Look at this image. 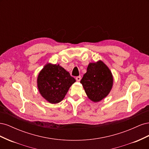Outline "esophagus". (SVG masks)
Masks as SVG:
<instances>
[{
	"label": "esophagus",
	"mask_w": 149,
	"mask_h": 149,
	"mask_svg": "<svg viewBox=\"0 0 149 149\" xmlns=\"http://www.w3.org/2000/svg\"><path fill=\"white\" fill-rule=\"evenodd\" d=\"M81 79V76H77V77L76 78V80L77 81H80Z\"/></svg>",
	"instance_id": "1"
}]
</instances>
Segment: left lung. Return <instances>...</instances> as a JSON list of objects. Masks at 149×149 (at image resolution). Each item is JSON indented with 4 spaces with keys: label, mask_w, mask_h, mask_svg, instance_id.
I'll list each match as a JSON object with an SVG mask.
<instances>
[{
    "label": "left lung",
    "mask_w": 149,
    "mask_h": 149,
    "mask_svg": "<svg viewBox=\"0 0 149 149\" xmlns=\"http://www.w3.org/2000/svg\"><path fill=\"white\" fill-rule=\"evenodd\" d=\"M113 76L101 60L90 63L81 80L86 94L93 102H100L109 94L113 86Z\"/></svg>",
    "instance_id": "1"
}]
</instances>
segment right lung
<instances>
[{
	"mask_svg": "<svg viewBox=\"0 0 149 149\" xmlns=\"http://www.w3.org/2000/svg\"><path fill=\"white\" fill-rule=\"evenodd\" d=\"M76 79L59 64L47 63L40 71L37 87L41 96L51 104L61 102Z\"/></svg>",
	"mask_w": 149,
	"mask_h": 149,
	"instance_id": "1",
	"label": "right lung"
}]
</instances>
